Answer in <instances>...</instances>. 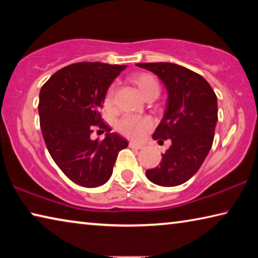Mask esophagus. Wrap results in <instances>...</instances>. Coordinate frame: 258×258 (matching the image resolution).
<instances>
[{
	"label": "esophagus",
	"mask_w": 258,
	"mask_h": 258,
	"mask_svg": "<svg viewBox=\"0 0 258 258\" xmlns=\"http://www.w3.org/2000/svg\"><path fill=\"white\" fill-rule=\"evenodd\" d=\"M130 148H132V149H137V150H140L142 149V146L139 145V143H135V142H130Z\"/></svg>",
	"instance_id": "1"
}]
</instances>
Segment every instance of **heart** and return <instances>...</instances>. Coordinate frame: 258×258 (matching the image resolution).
Listing matches in <instances>:
<instances>
[{
	"label": "heart",
	"mask_w": 258,
	"mask_h": 258,
	"mask_svg": "<svg viewBox=\"0 0 258 258\" xmlns=\"http://www.w3.org/2000/svg\"><path fill=\"white\" fill-rule=\"evenodd\" d=\"M133 83L137 84L139 87L140 92L145 98L150 94H159V83L156 78L150 75V74L141 73L137 74L132 77ZM113 99V87L108 91L106 95V99H104V103L106 106L109 107L111 106ZM151 120L149 118H138V117L134 116H125L124 118H121L118 123V130L121 133L125 134L126 137L133 138V139H139L141 138L143 133L146 132L147 130L151 127Z\"/></svg>",
	"instance_id": "1"
}]
</instances>
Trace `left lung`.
Returning <instances> with one entry per match:
<instances>
[{
	"instance_id": "left-lung-1",
	"label": "left lung",
	"mask_w": 258,
	"mask_h": 258,
	"mask_svg": "<svg viewBox=\"0 0 258 258\" xmlns=\"http://www.w3.org/2000/svg\"><path fill=\"white\" fill-rule=\"evenodd\" d=\"M164 83L167 101L152 138L172 145L159 166L148 169V180L160 186H176L195 175L211 150L217 123V98L203 76L171 62L137 63Z\"/></svg>"
}]
</instances>
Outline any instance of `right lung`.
I'll use <instances>...</instances> for the list:
<instances>
[{"label":"right lung","instance_id":"obj_1","mask_svg":"<svg viewBox=\"0 0 258 258\" xmlns=\"http://www.w3.org/2000/svg\"><path fill=\"white\" fill-rule=\"evenodd\" d=\"M126 64L78 62L53 74L40 91L41 130L52 159L69 180L97 187L110 178L118 152L128 141L101 121L109 87ZM107 131L101 143L91 140L94 124Z\"/></svg>","mask_w":258,"mask_h":258}]
</instances>
